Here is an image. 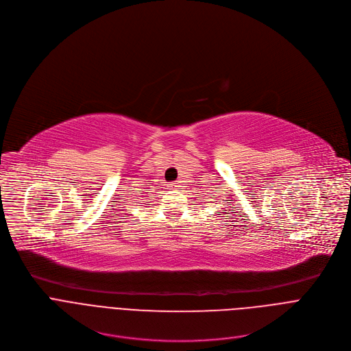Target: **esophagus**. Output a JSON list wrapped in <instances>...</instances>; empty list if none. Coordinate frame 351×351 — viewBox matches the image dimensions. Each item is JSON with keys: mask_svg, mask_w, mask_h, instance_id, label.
Listing matches in <instances>:
<instances>
[{"mask_svg": "<svg viewBox=\"0 0 351 351\" xmlns=\"http://www.w3.org/2000/svg\"><path fill=\"white\" fill-rule=\"evenodd\" d=\"M171 186H173L174 189H177V188L180 186V182H178V181H174V182H171Z\"/></svg>", "mask_w": 351, "mask_h": 351, "instance_id": "esophagus-1", "label": "esophagus"}]
</instances>
